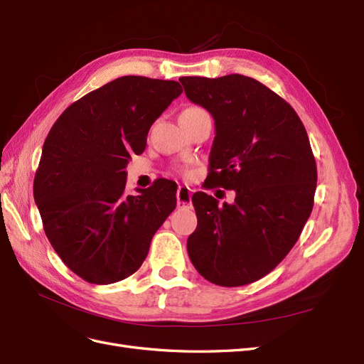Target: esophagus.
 <instances>
[{
	"label": "esophagus",
	"mask_w": 364,
	"mask_h": 364,
	"mask_svg": "<svg viewBox=\"0 0 364 364\" xmlns=\"http://www.w3.org/2000/svg\"><path fill=\"white\" fill-rule=\"evenodd\" d=\"M177 203L178 205H191L192 203V191L187 186H180L177 191Z\"/></svg>",
	"instance_id": "esophagus-1"
}]
</instances>
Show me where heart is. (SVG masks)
Instances as JSON below:
<instances>
[{
  "instance_id": "heart-1",
  "label": "heart",
  "mask_w": 364,
  "mask_h": 364,
  "mask_svg": "<svg viewBox=\"0 0 364 364\" xmlns=\"http://www.w3.org/2000/svg\"><path fill=\"white\" fill-rule=\"evenodd\" d=\"M200 107H196V106H191V107H186V109L181 112V114H192V112H196L199 111Z\"/></svg>"
}]
</instances>
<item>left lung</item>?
I'll use <instances>...</instances> for the list:
<instances>
[{
	"mask_svg": "<svg viewBox=\"0 0 364 364\" xmlns=\"http://www.w3.org/2000/svg\"><path fill=\"white\" fill-rule=\"evenodd\" d=\"M216 124L207 187L235 192L219 205L196 192L198 226L187 252L198 273L220 287L253 284L284 261L314 208L316 164L294 107L243 75L180 79Z\"/></svg>",
	"mask_w": 364,
	"mask_h": 364,
	"instance_id": "obj_1",
	"label": "left lung"
}]
</instances>
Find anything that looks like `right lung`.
<instances>
[{
	"label": "right lung",
	"instance_id": "obj_1",
	"mask_svg": "<svg viewBox=\"0 0 364 364\" xmlns=\"http://www.w3.org/2000/svg\"><path fill=\"white\" fill-rule=\"evenodd\" d=\"M181 92L175 80L118 77L72 103L48 133L34 200L53 250L90 284H115L136 272L177 205V184L165 178L127 195L126 166Z\"/></svg>",
	"mask_w": 364,
	"mask_h": 364
}]
</instances>
